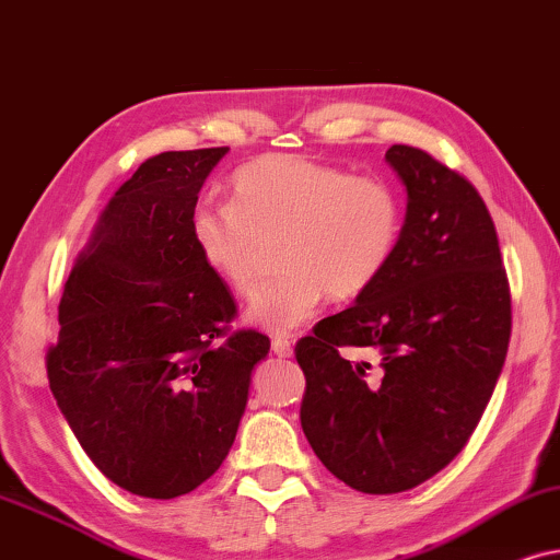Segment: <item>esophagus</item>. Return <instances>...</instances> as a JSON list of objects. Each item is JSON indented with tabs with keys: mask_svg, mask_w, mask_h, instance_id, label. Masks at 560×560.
Segmentation results:
<instances>
[{
	"mask_svg": "<svg viewBox=\"0 0 560 560\" xmlns=\"http://www.w3.org/2000/svg\"><path fill=\"white\" fill-rule=\"evenodd\" d=\"M271 350L279 358H289L294 353V342L289 340V338H284V335H276V338L271 340Z\"/></svg>",
	"mask_w": 560,
	"mask_h": 560,
	"instance_id": "esophagus-1",
	"label": "esophagus"
}]
</instances>
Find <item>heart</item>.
I'll use <instances>...</instances> for the list:
<instances>
[{
    "instance_id": "obj_1",
    "label": "heart",
    "mask_w": 560,
    "mask_h": 560,
    "mask_svg": "<svg viewBox=\"0 0 560 560\" xmlns=\"http://www.w3.org/2000/svg\"><path fill=\"white\" fill-rule=\"evenodd\" d=\"M189 228L207 268L237 296L256 292L276 243L281 273L256 294L248 319L287 335L325 294L350 302L382 279L401 241V202L384 178L264 155L235 171L228 205L197 207Z\"/></svg>"
}]
</instances>
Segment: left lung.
<instances>
[{
  "label": "left lung",
  "instance_id": "left-lung-1",
  "mask_svg": "<svg viewBox=\"0 0 560 560\" xmlns=\"http://www.w3.org/2000/svg\"><path fill=\"white\" fill-rule=\"evenodd\" d=\"M386 161L407 186L399 248L353 307L294 348L304 435L363 494L415 489L464 451L512 335L510 281L476 186L422 148L392 145ZM340 347H366L380 363L348 362Z\"/></svg>",
  "mask_w": 560,
  "mask_h": 560
}]
</instances>
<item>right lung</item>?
Returning <instances> with one entry per match:
<instances>
[{"instance_id": "right-lung-1", "label": "right lung", "mask_w": 560, "mask_h": 560, "mask_svg": "<svg viewBox=\"0 0 560 560\" xmlns=\"http://www.w3.org/2000/svg\"><path fill=\"white\" fill-rule=\"evenodd\" d=\"M228 148L166 151L96 222L58 304L50 392L92 464L148 499L189 494L235 441L271 340L230 330L237 304L199 256L191 214Z\"/></svg>"}]
</instances>
